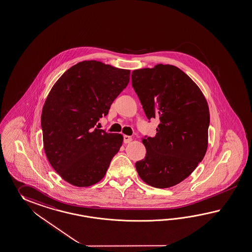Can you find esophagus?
<instances>
[{
  "label": "esophagus",
  "instance_id": "esophagus-1",
  "mask_svg": "<svg viewBox=\"0 0 252 252\" xmlns=\"http://www.w3.org/2000/svg\"><path fill=\"white\" fill-rule=\"evenodd\" d=\"M132 140H133V138H132L131 136H129V135H124V143H125V144L130 143Z\"/></svg>",
  "mask_w": 252,
  "mask_h": 252
}]
</instances>
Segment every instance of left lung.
Returning a JSON list of instances; mask_svg holds the SVG:
<instances>
[{
	"label": "left lung",
	"instance_id": "left-lung-1",
	"mask_svg": "<svg viewBox=\"0 0 252 252\" xmlns=\"http://www.w3.org/2000/svg\"><path fill=\"white\" fill-rule=\"evenodd\" d=\"M132 86L150 120L158 118L154 137L135 168L144 182L166 189L188 178L202 161L209 144V110L203 93L182 70L157 64L132 72Z\"/></svg>",
	"mask_w": 252,
	"mask_h": 252
}]
</instances>
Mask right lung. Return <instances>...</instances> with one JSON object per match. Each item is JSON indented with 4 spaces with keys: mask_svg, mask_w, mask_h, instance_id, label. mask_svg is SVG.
Here are the masks:
<instances>
[{
    "mask_svg": "<svg viewBox=\"0 0 252 252\" xmlns=\"http://www.w3.org/2000/svg\"><path fill=\"white\" fill-rule=\"evenodd\" d=\"M130 70L102 62L83 61L69 68L43 104V148L51 166L75 187L96 184L123 144L121 134L94 126L129 83Z\"/></svg>",
    "mask_w": 252,
    "mask_h": 252,
    "instance_id": "right-lung-1",
    "label": "right lung"
}]
</instances>
